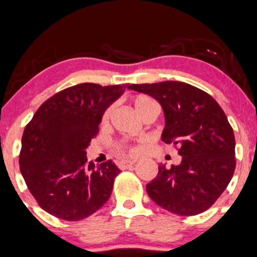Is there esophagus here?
I'll return each mask as SVG.
<instances>
[{
    "instance_id": "34e87169",
    "label": "esophagus",
    "mask_w": 257,
    "mask_h": 257,
    "mask_svg": "<svg viewBox=\"0 0 257 257\" xmlns=\"http://www.w3.org/2000/svg\"><path fill=\"white\" fill-rule=\"evenodd\" d=\"M136 164V160H121L119 164H118V166H119V169L124 170V169H128V167L133 166V165Z\"/></svg>"
}]
</instances>
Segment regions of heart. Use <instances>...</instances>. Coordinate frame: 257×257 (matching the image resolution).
I'll use <instances>...</instances> for the list:
<instances>
[{
    "mask_svg": "<svg viewBox=\"0 0 257 257\" xmlns=\"http://www.w3.org/2000/svg\"><path fill=\"white\" fill-rule=\"evenodd\" d=\"M133 106L136 108L137 113L140 115V118L144 117L148 112L150 110H158V104L154 101L153 98H150L149 96H145V94H139V96L134 97L133 98ZM110 113H112V108H108L106 112L102 115V124H106L109 120ZM115 151H117L119 155L124 156H136L142 151V145H132L126 144V143H118L114 147Z\"/></svg>",
    "mask_w": 257,
    "mask_h": 257,
    "instance_id": "1",
    "label": "heart"
}]
</instances>
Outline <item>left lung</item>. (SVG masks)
Listing matches in <instances>:
<instances>
[{
  "label": "left lung",
  "mask_w": 257,
  "mask_h": 257,
  "mask_svg": "<svg viewBox=\"0 0 257 257\" xmlns=\"http://www.w3.org/2000/svg\"><path fill=\"white\" fill-rule=\"evenodd\" d=\"M154 97L164 109L161 140L178 147L180 165L161 164L147 192L158 206L178 215L212 207L235 170V137L225 113L210 94L180 81L129 85Z\"/></svg>",
  "instance_id": "left-lung-1"
}]
</instances>
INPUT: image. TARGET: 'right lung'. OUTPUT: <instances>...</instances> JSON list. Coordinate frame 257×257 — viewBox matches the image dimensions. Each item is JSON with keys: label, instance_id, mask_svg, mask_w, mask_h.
I'll list each match as a JSON object with an SVG mask.
<instances>
[{"label": "right lung", "instance_id": "right-lung-1", "mask_svg": "<svg viewBox=\"0 0 257 257\" xmlns=\"http://www.w3.org/2000/svg\"><path fill=\"white\" fill-rule=\"evenodd\" d=\"M126 85L79 83L44 102L22 137L20 170L42 209L63 220L90 217L109 199L120 170L87 163L86 149L102 115Z\"/></svg>", "mask_w": 257, "mask_h": 257}]
</instances>
